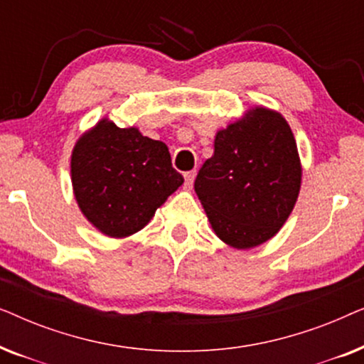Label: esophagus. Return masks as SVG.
<instances>
[{"mask_svg":"<svg viewBox=\"0 0 364 364\" xmlns=\"http://www.w3.org/2000/svg\"><path fill=\"white\" fill-rule=\"evenodd\" d=\"M186 188H192L193 186V178H196V171H191V172H186Z\"/></svg>","mask_w":364,"mask_h":364,"instance_id":"esophagus-1","label":"esophagus"}]
</instances>
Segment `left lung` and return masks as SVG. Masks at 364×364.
Instances as JSON below:
<instances>
[{
	"label": "left lung",
	"mask_w": 364,
	"mask_h": 364,
	"mask_svg": "<svg viewBox=\"0 0 364 364\" xmlns=\"http://www.w3.org/2000/svg\"><path fill=\"white\" fill-rule=\"evenodd\" d=\"M300 186L291 129L267 107L250 109L217 132L213 156L193 183L215 235L238 250L260 245L280 230Z\"/></svg>",
	"instance_id": "1"
}]
</instances>
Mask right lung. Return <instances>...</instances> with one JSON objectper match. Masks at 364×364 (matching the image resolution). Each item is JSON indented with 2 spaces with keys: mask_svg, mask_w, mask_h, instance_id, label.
Here are the masks:
<instances>
[{
  "mask_svg": "<svg viewBox=\"0 0 364 364\" xmlns=\"http://www.w3.org/2000/svg\"><path fill=\"white\" fill-rule=\"evenodd\" d=\"M71 181L84 217L104 235L124 238L151 222L183 177L166 144L102 119L74 146Z\"/></svg>",
  "mask_w": 364,
  "mask_h": 364,
  "instance_id": "obj_1",
  "label": "right lung"
}]
</instances>
